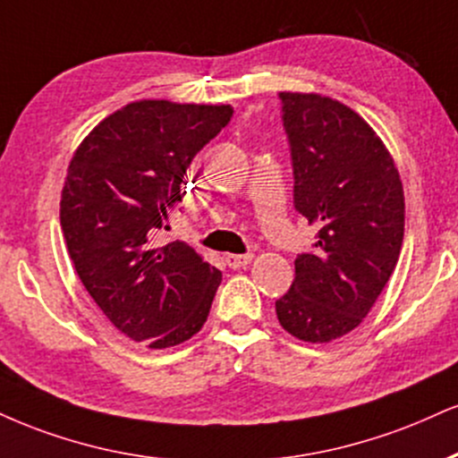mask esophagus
Here are the masks:
<instances>
[{"mask_svg": "<svg viewBox=\"0 0 458 458\" xmlns=\"http://www.w3.org/2000/svg\"><path fill=\"white\" fill-rule=\"evenodd\" d=\"M251 253H228V256H225V264H228L230 268H243L251 262Z\"/></svg>", "mask_w": 458, "mask_h": 458, "instance_id": "esophagus-1", "label": "esophagus"}]
</instances>
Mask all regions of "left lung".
I'll return each mask as SVG.
<instances>
[{
    "instance_id": "left-lung-1",
    "label": "left lung",
    "mask_w": 458,
    "mask_h": 458,
    "mask_svg": "<svg viewBox=\"0 0 458 458\" xmlns=\"http://www.w3.org/2000/svg\"><path fill=\"white\" fill-rule=\"evenodd\" d=\"M294 208L318 225L294 282L275 301L296 339L327 344L354 330L393 275L403 245L405 198L393 157L360 114L318 93H279Z\"/></svg>"
}]
</instances>
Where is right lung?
Returning a JSON list of instances; mask_svg holds the SVG:
<instances>
[{
  "instance_id": "add662e5",
  "label": "right lung",
  "mask_w": 458,
  "mask_h": 458,
  "mask_svg": "<svg viewBox=\"0 0 458 458\" xmlns=\"http://www.w3.org/2000/svg\"><path fill=\"white\" fill-rule=\"evenodd\" d=\"M230 117L224 104L131 102L70 162L59 219L76 273L114 328L153 350L194 337L222 284L183 241H153L183 200L191 159Z\"/></svg>"
}]
</instances>
